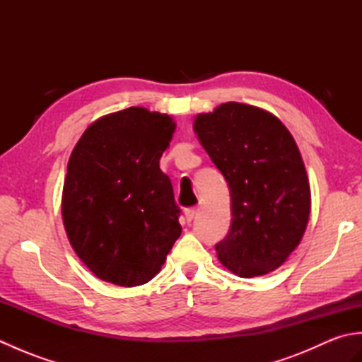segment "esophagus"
Instances as JSON below:
<instances>
[{"mask_svg":"<svg viewBox=\"0 0 362 362\" xmlns=\"http://www.w3.org/2000/svg\"><path fill=\"white\" fill-rule=\"evenodd\" d=\"M194 216H196V209H194V206H189V209L185 210V219H187V222L193 221Z\"/></svg>","mask_w":362,"mask_h":362,"instance_id":"1","label":"esophagus"}]
</instances>
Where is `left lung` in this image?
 Returning a JSON list of instances; mask_svg holds the SVG:
<instances>
[{
    "instance_id": "obj_1",
    "label": "left lung",
    "mask_w": 362,
    "mask_h": 362,
    "mask_svg": "<svg viewBox=\"0 0 362 362\" xmlns=\"http://www.w3.org/2000/svg\"><path fill=\"white\" fill-rule=\"evenodd\" d=\"M194 130L232 196L219 261L244 279L275 271L302 240L311 209L294 138L272 113L240 103L199 115Z\"/></svg>"
}]
</instances>
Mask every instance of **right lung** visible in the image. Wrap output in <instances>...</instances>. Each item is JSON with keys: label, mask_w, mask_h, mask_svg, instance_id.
Returning a JSON list of instances; mask_svg holds the SVG:
<instances>
[{"label": "right lung", "mask_w": 362, "mask_h": 362, "mask_svg": "<svg viewBox=\"0 0 362 362\" xmlns=\"http://www.w3.org/2000/svg\"><path fill=\"white\" fill-rule=\"evenodd\" d=\"M175 124L143 107L95 121L74 146L62 196L74 252L98 279L140 286L182 233L180 209L160 157Z\"/></svg>", "instance_id": "right-lung-1"}]
</instances>
